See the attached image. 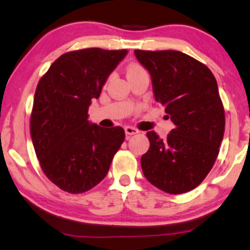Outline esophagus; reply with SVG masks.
I'll use <instances>...</instances> for the list:
<instances>
[{"label":"esophagus","mask_w":250,"mask_h":250,"mask_svg":"<svg viewBox=\"0 0 250 250\" xmlns=\"http://www.w3.org/2000/svg\"><path fill=\"white\" fill-rule=\"evenodd\" d=\"M125 131L126 137L132 136V134H137V133H139V130H138L137 128H134V126H130V125L125 126Z\"/></svg>","instance_id":"34e87169"}]
</instances>
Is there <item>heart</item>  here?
I'll return each instance as SVG.
<instances>
[{"label":"heart","mask_w":250,"mask_h":250,"mask_svg":"<svg viewBox=\"0 0 250 250\" xmlns=\"http://www.w3.org/2000/svg\"><path fill=\"white\" fill-rule=\"evenodd\" d=\"M146 71L144 68H142L141 65L139 64H136V63H132V64L128 65V68H126V77H132L134 74H138L140 72H144Z\"/></svg>","instance_id":"heart-1"}]
</instances>
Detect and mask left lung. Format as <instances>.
Returning a JSON list of instances; mask_svg holds the SVG:
<instances>
[{"mask_svg":"<svg viewBox=\"0 0 250 250\" xmlns=\"http://www.w3.org/2000/svg\"><path fill=\"white\" fill-rule=\"evenodd\" d=\"M151 74L156 101L175 124L167 138L146 132L150 148L141 168L150 184L179 195L195 189L210 171L225 131V109L207 65L179 51L134 50Z\"/></svg>","mask_w":250,"mask_h":250,"instance_id":"1","label":"left lung"}]
</instances>
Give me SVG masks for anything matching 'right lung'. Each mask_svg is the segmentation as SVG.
<instances>
[{"label": "right lung", "mask_w": 250, "mask_h": 250, "mask_svg": "<svg viewBox=\"0 0 250 250\" xmlns=\"http://www.w3.org/2000/svg\"><path fill=\"white\" fill-rule=\"evenodd\" d=\"M128 50L99 47L62 54L42 75L30 119L40 167L63 191L82 193L104 179L125 140L121 126L91 125L88 110Z\"/></svg>", "instance_id": "right-lung-1"}]
</instances>
